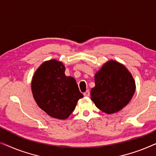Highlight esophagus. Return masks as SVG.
<instances>
[{
  "label": "esophagus",
  "mask_w": 156,
  "mask_h": 156,
  "mask_svg": "<svg viewBox=\"0 0 156 156\" xmlns=\"http://www.w3.org/2000/svg\"><path fill=\"white\" fill-rule=\"evenodd\" d=\"M89 95H90V91H89V90H87L85 91V92L84 93V97H89Z\"/></svg>",
  "instance_id": "esophagus-1"
}]
</instances>
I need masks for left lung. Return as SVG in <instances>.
<instances>
[{"label": "left lung", "mask_w": 156, "mask_h": 156, "mask_svg": "<svg viewBox=\"0 0 156 156\" xmlns=\"http://www.w3.org/2000/svg\"><path fill=\"white\" fill-rule=\"evenodd\" d=\"M95 87L91 99L101 112L111 114L126 106L135 93L136 84L128 69L121 64L111 60L95 74Z\"/></svg>", "instance_id": "8db88e82"}]
</instances>
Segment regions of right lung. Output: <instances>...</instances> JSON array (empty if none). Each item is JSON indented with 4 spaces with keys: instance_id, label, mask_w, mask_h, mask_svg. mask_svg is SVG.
I'll use <instances>...</instances> for the list:
<instances>
[{
    "instance_id": "right-lung-1",
    "label": "right lung",
    "mask_w": 156,
    "mask_h": 156,
    "mask_svg": "<svg viewBox=\"0 0 156 156\" xmlns=\"http://www.w3.org/2000/svg\"><path fill=\"white\" fill-rule=\"evenodd\" d=\"M65 71L60 62H44L35 72L31 84L38 106L49 116L58 119L68 118L78 100L83 97L76 80L66 76Z\"/></svg>"
}]
</instances>
